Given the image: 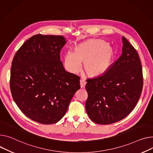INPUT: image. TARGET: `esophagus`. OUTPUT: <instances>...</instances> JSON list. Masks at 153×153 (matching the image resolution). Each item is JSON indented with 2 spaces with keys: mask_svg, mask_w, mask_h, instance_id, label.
<instances>
[{
  "mask_svg": "<svg viewBox=\"0 0 153 153\" xmlns=\"http://www.w3.org/2000/svg\"><path fill=\"white\" fill-rule=\"evenodd\" d=\"M86 84V82L84 79H80V87L81 88H84Z\"/></svg>",
  "mask_w": 153,
  "mask_h": 153,
  "instance_id": "1",
  "label": "esophagus"
}]
</instances>
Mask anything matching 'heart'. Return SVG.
<instances>
[{"label":"heart","instance_id":"1","mask_svg":"<svg viewBox=\"0 0 153 153\" xmlns=\"http://www.w3.org/2000/svg\"><path fill=\"white\" fill-rule=\"evenodd\" d=\"M113 56V49L104 40L92 39L78 45L76 52L69 50L65 55V62L69 72L77 73L83 62L86 72L90 76H95L105 72Z\"/></svg>","mask_w":153,"mask_h":153}]
</instances>
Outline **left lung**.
<instances>
[{
  "label": "left lung",
  "instance_id": "left-lung-1",
  "mask_svg": "<svg viewBox=\"0 0 153 153\" xmlns=\"http://www.w3.org/2000/svg\"><path fill=\"white\" fill-rule=\"evenodd\" d=\"M121 56L105 73L87 79L85 109L98 124H111L125 118L137 104L143 89V71L138 54L123 37Z\"/></svg>",
  "mask_w": 153,
  "mask_h": 153
}]
</instances>
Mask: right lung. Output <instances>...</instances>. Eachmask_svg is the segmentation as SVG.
Segmentation results:
<instances>
[{
	"label": "right lung",
	"instance_id": "add662e5",
	"mask_svg": "<svg viewBox=\"0 0 153 153\" xmlns=\"http://www.w3.org/2000/svg\"><path fill=\"white\" fill-rule=\"evenodd\" d=\"M66 43L63 36L36 34L18 49L12 61L13 99L25 115L40 124L62 119L80 88V77L66 71L60 61Z\"/></svg>",
	"mask_w": 153,
	"mask_h": 153
}]
</instances>
